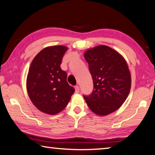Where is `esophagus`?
<instances>
[{
	"instance_id": "1",
	"label": "esophagus",
	"mask_w": 155,
	"mask_h": 155,
	"mask_svg": "<svg viewBox=\"0 0 155 155\" xmlns=\"http://www.w3.org/2000/svg\"><path fill=\"white\" fill-rule=\"evenodd\" d=\"M74 88H75V93H77V94H78V93H79V86L78 85H76L75 87H74Z\"/></svg>"
}]
</instances>
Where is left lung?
I'll return each instance as SVG.
<instances>
[{
	"label": "left lung",
	"instance_id": "left-lung-1",
	"mask_svg": "<svg viewBox=\"0 0 155 155\" xmlns=\"http://www.w3.org/2000/svg\"><path fill=\"white\" fill-rule=\"evenodd\" d=\"M84 57L94 83L92 92L83 96L88 107L99 115L116 111L130 90L131 77L125 59L115 50L103 45L89 49Z\"/></svg>",
	"mask_w": 155,
	"mask_h": 155
}]
</instances>
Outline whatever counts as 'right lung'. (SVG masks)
<instances>
[{"instance_id": "1", "label": "right lung", "mask_w": 155, "mask_h": 155, "mask_svg": "<svg viewBox=\"0 0 155 155\" xmlns=\"http://www.w3.org/2000/svg\"><path fill=\"white\" fill-rule=\"evenodd\" d=\"M67 50L63 46L41 50L31 62L27 75L31 101L39 110L50 115L61 111L74 92V88L67 82V73L60 67Z\"/></svg>"}]
</instances>
